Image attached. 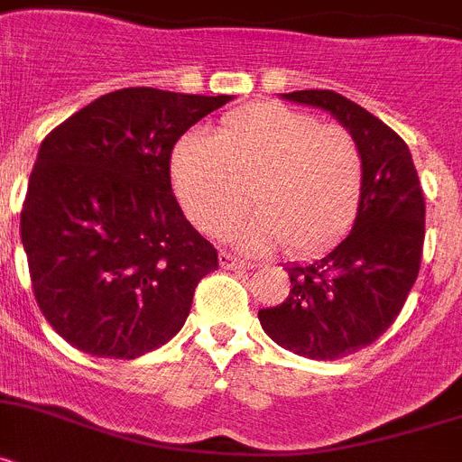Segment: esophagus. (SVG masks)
<instances>
[{
    "label": "esophagus",
    "instance_id": "1",
    "mask_svg": "<svg viewBox=\"0 0 462 462\" xmlns=\"http://www.w3.org/2000/svg\"><path fill=\"white\" fill-rule=\"evenodd\" d=\"M220 264L227 267V270H254V267H258L255 263H244L242 258H236L232 254H220Z\"/></svg>",
    "mask_w": 462,
    "mask_h": 462
}]
</instances>
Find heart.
Returning a JSON list of instances; mask_svg holds the SVG:
<instances>
[{
    "label": "heart",
    "mask_w": 462,
    "mask_h": 462,
    "mask_svg": "<svg viewBox=\"0 0 462 462\" xmlns=\"http://www.w3.org/2000/svg\"><path fill=\"white\" fill-rule=\"evenodd\" d=\"M171 174L188 218L208 235H226L254 192L260 211L236 226V242L314 254L358 216L365 155L346 127L283 104H251L227 114L214 139L181 142Z\"/></svg>",
    "instance_id": "heart-1"
}]
</instances>
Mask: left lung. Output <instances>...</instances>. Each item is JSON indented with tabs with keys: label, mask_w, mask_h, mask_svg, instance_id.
<instances>
[{
	"label": "left lung",
	"mask_w": 462,
	"mask_h": 462,
	"mask_svg": "<svg viewBox=\"0 0 462 462\" xmlns=\"http://www.w3.org/2000/svg\"><path fill=\"white\" fill-rule=\"evenodd\" d=\"M291 102L326 109L356 134L365 192L353 230L330 254L286 267L291 292L260 309L279 346L311 360H337L370 346L402 311L420 270L425 199L407 143L376 116L332 90H298Z\"/></svg>",
	"instance_id": "1"
}]
</instances>
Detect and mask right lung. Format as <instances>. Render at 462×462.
I'll return each mask as SVG.
<instances>
[{"label": "right lung", "instance_id": "add662e5", "mask_svg": "<svg viewBox=\"0 0 462 462\" xmlns=\"http://www.w3.org/2000/svg\"><path fill=\"white\" fill-rule=\"evenodd\" d=\"M123 88L42 142L20 236L42 314L79 351L132 360L181 330L218 251L171 192L176 142L230 102Z\"/></svg>", "mask_w": 462, "mask_h": 462}]
</instances>
